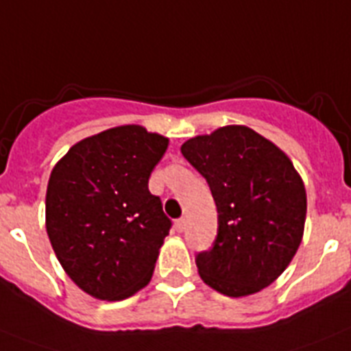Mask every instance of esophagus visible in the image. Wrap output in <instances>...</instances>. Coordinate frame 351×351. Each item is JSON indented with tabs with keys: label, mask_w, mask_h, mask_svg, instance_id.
<instances>
[{
	"label": "esophagus",
	"mask_w": 351,
	"mask_h": 351,
	"mask_svg": "<svg viewBox=\"0 0 351 351\" xmlns=\"http://www.w3.org/2000/svg\"><path fill=\"white\" fill-rule=\"evenodd\" d=\"M175 226H176V231H180V233H182V231L185 230V226H187V219H185V217L178 219Z\"/></svg>",
	"instance_id": "esophagus-1"
}]
</instances>
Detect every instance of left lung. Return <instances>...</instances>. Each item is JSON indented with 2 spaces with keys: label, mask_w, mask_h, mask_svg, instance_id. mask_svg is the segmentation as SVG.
Wrapping results in <instances>:
<instances>
[{
  "label": "left lung",
  "mask_w": 351,
  "mask_h": 351,
  "mask_svg": "<svg viewBox=\"0 0 351 351\" xmlns=\"http://www.w3.org/2000/svg\"><path fill=\"white\" fill-rule=\"evenodd\" d=\"M182 155L208 182L217 239L196 258L201 279L226 297L272 285L302 242L307 196L288 155L245 125L191 138Z\"/></svg>",
  "instance_id": "8db88e82"
}]
</instances>
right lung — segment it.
Masks as SVG:
<instances>
[{
  "mask_svg": "<svg viewBox=\"0 0 351 351\" xmlns=\"http://www.w3.org/2000/svg\"><path fill=\"white\" fill-rule=\"evenodd\" d=\"M167 145L141 125H120L75 143L53 167L45 230L84 293L123 300L150 282L171 221L148 178Z\"/></svg>",
  "mask_w": 351,
  "mask_h": 351,
  "instance_id": "right-lung-1",
  "label": "right lung"
}]
</instances>
